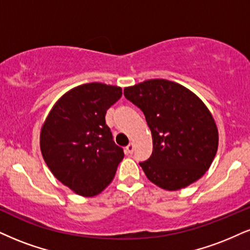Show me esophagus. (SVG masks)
<instances>
[{
    "label": "esophagus",
    "mask_w": 250,
    "mask_h": 250,
    "mask_svg": "<svg viewBox=\"0 0 250 250\" xmlns=\"http://www.w3.org/2000/svg\"><path fill=\"white\" fill-rule=\"evenodd\" d=\"M133 150H134V144L133 143H130V144L127 145V146H126L125 153L127 154V155H131V154L133 153Z\"/></svg>",
    "instance_id": "esophagus-1"
}]
</instances>
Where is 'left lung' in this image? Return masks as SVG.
<instances>
[{"label": "left lung", "mask_w": 250, "mask_h": 250, "mask_svg": "<svg viewBox=\"0 0 250 250\" xmlns=\"http://www.w3.org/2000/svg\"><path fill=\"white\" fill-rule=\"evenodd\" d=\"M152 132L153 153L140 167L152 183L168 191L198 181L217 154L219 133L205 103L190 89L163 79L126 87Z\"/></svg>", "instance_id": "1"}]
</instances>
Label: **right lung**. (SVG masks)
<instances>
[{
	"mask_svg": "<svg viewBox=\"0 0 250 250\" xmlns=\"http://www.w3.org/2000/svg\"><path fill=\"white\" fill-rule=\"evenodd\" d=\"M117 85L85 83L54 103L40 130V150L52 174L76 195L94 197L115 177L124 158L105 124L106 110L122 97Z\"/></svg>",
	"mask_w": 250,
	"mask_h": 250,
	"instance_id": "obj_1",
	"label": "right lung"
}]
</instances>
